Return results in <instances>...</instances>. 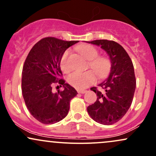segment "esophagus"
<instances>
[{
	"instance_id": "esophagus-1",
	"label": "esophagus",
	"mask_w": 156,
	"mask_h": 156,
	"mask_svg": "<svg viewBox=\"0 0 156 156\" xmlns=\"http://www.w3.org/2000/svg\"><path fill=\"white\" fill-rule=\"evenodd\" d=\"M78 92L80 93V94H84L85 92H87V91L86 90H78Z\"/></svg>"
}]
</instances>
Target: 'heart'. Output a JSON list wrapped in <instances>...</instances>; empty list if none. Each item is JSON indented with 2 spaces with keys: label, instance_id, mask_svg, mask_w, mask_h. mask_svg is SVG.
Masks as SVG:
<instances>
[{
  "label": "heart",
  "instance_id": "obj_1",
  "mask_svg": "<svg viewBox=\"0 0 156 156\" xmlns=\"http://www.w3.org/2000/svg\"><path fill=\"white\" fill-rule=\"evenodd\" d=\"M76 50L89 61V67L94 71L100 78H105L109 74L112 69V62L108 57L99 55V51L95 47L91 44H81L77 46ZM69 55L70 51L67 50L61 58L60 67L64 73L69 72L70 69L69 64ZM94 72L92 70L84 73L74 72L68 76L67 81L77 89H86L96 82L97 77Z\"/></svg>",
  "mask_w": 156,
  "mask_h": 156
}]
</instances>
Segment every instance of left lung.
I'll list each match as a JSON object with an SVG mask.
<instances>
[{
	"instance_id": "8db88e82",
	"label": "left lung",
	"mask_w": 156,
	"mask_h": 156,
	"mask_svg": "<svg viewBox=\"0 0 156 156\" xmlns=\"http://www.w3.org/2000/svg\"><path fill=\"white\" fill-rule=\"evenodd\" d=\"M88 42L106 51L112 69L108 78L98 85L101 90L91 88L97 94V101L87 107V112L97 122L112 125L124 117L133 101L136 89L133 62L122 46L114 41L98 39Z\"/></svg>"
}]
</instances>
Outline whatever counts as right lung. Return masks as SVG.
Returning a JSON list of instances; mask_svg holds the SVG:
<instances>
[{"instance_id":"1","label":"right lung","mask_w":156,"mask_h":156,"mask_svg":"<svg viewBox=\"0 0 156 156\" xmlns=\"http://www.w3.org/2000/svg\"><path fill=\"white\" fill-rule=\"evenodd\" d=\"M78 41L45 37L37 42L27 55L22 72V93L28 111L43 124H54L67 115L69 103L78 94L62 77L60 60L64 51ZM54 83L63 91L53 93Z\"/></svg>"}]
</instances>
